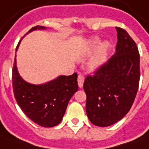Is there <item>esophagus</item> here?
Masks as SVG:
<instances>
[{
	"label": "esophagus",
	"instance_id": "1",
	"mask_svg": "<svg viewBox=\"0 0 149 149\" xmlns=\"http://www.w3.org/2000/svg\"><path fill=\"white\" fill-rule=\"evenodd\" d=\"M84 77L82 75H79L77 77V83H78V86L80 88H81L83 86V83H84Z\"/></svg>",
	"mask_w": 149,
	"mask_h": 149
}]
</instances>
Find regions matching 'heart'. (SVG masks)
<instances>
[{"label": "heart", "instance_id": "1", "mask_svg": "<svg viewBox=\"0 0 149 149\" xmlns=\"http://www.w3.org/2000/svg\"><path fill=\"white\" fill-rule=\"evenodd\" d=\"M99 42H100V39L98 37L91 38L87 44V46L85 49L84 53L82 54V57L87 56L91 54L97 47ZM110 49V43L107 40H105L99 44V46L95 50V54L93 55V57L90 59V61L88 63V67L91 70L98 69L105 63L106 62L107 55H108Z\"/></svg>", "mask_w": 149, "mask_h": 149}]
</instances>
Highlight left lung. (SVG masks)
<instances>
[{
    "instance_id": "left-lung-1",
    "label": "left lung",
    "mask_w": 149,
    "mask_h": 149,
    "mask_svg": "<svg viewBox=\"0 0 149 149\" xmlns=\"http://www.w3.org/2000/svg\"><path fill=\"white\" fill-rule=\"evenodd\" d=\"M116 29V54L94 76H88L83 85L86 115L99 127L112 125L126 116L134 101L140 78L135 42L125 29Z\"/></svg>"
}]
</instances>
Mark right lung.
Instances as JSON below:
<instances>
[{"instance_id":"right-lung-1","label":"right lung","mask_w":149,"mask_h":149,"mask_svg":"<svg viewBox=\"0 0 149 149\" xmlns=\"http://www.w3.org/2000/svg\"><path fill=\"white\" fill-rule=\"evenodd\" d=\"M37 29L44 30L46 27L35 26L26 34ZM12 85L15 98L24 113L37 125L47 128L58 125L62 121L70 99L78 90L77 73L58 76L44 84L27 82L19 73L16 54L12 69Z\"/></svg>"}]
</instances>
